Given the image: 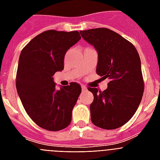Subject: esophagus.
Returning <instances> with one entry per match:
<instances>
[{
  "mask_svg": "<svg viewBox=\"0 0 160 160\" xmlns=\"http://www.w3.org/2000/svg\"><path fill=\"white\" fill-rule=\"evenodd\" d=\"M81 89H82V91H86L87 90V88L85 87V85H81Z\"/></svg>",
  "mask_w": 160,
  "mask_h": 160,
  "instance_id": "obj_1",
  "label": "esophagus"
}]
</instances>
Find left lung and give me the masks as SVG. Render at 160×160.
I'll use <instances>...</instances> for the list:
<instances>
[{
  "label": "left lung",
  "mask_w": 160,
  "mask_h": 160,
  "mask_svg": "<svg viewBox=\"0 0 160 160\" xmlns=\"http://www.w3.org/2000/svg\"><path fill=\"white\" fill-rule=\"evenodd\" d=\"M80 33L97 51V75L109 79L103 92L88 88L94 95L90 107L91 121L101 129L119 128L133 117L143 97L144 83L139 53L133 44L108 28Z\"/></svg>",
  "instance_id": "obj_1"
}]
</instances>
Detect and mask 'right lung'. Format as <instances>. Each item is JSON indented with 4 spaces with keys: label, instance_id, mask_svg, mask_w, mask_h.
<instances>
[{
    "label": "right lung",
    "instance_id": "1",
    "mask_svg": "<svg viewBox=\"0 0 160 160\" xmlns=\"http://www.w3.org/2000/svg\"><path fill=\"white\" fill-rule=\"evenodd\" d=\"M80 38L77 31L50 30L34 37L21 51L16 90L27 114L41 128L58 131L71 122L81 87L71 82L57 90L52 76L64 69L66 51Z\"/></svg>",
    "mask_w": 160,
    "mask_h": 160
}]
</instances>
